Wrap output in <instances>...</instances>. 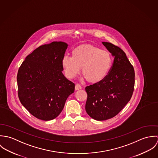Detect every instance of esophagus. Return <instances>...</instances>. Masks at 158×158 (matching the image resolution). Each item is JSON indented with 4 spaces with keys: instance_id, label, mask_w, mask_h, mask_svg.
Listing matches in <instances>:
<instances>
[{
    "instance_id": "1",
    "label": "esophagus",
    "mask_w": 158,
    "mask_h": 158,
    "mask_svg": "<svg viewBox=\"0 0 158 158\" xmlns=\"http://www.w3.org/2000/svg\"><path fill=\"white\" fill-rule=\"evenodd\" d=\"M81 86L80 85H78V84H77L76 85H75V90H79V89H81Z\"/></svg>"
}]
</instances>
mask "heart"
Returning a JSON list of instances; mask_svg holds the SVG:
<instances>
[{
  "instance_id": "b5f03b06",
  "label": "heart",
  "mask_w": 158,
  "mask_h": 158,
  "mask_svg": "<svg viewBox=\"0 0 158 158\" xmlns=\"http://www.w3.org/2000/svg\"><path fill=\"white\" fill-rule=\"evenodd\" d=\"M62 66L69 79L76 77L80 72L88 82L95 84L103 81L108 75L113 63L111 53L89 44L81 45L72 51V57L64 56Z\"/></svg>"
}]
</instances>
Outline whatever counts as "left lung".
<instances>
[{
  "instance_id": "left-lung-1",
  "label": "left lung",
  "mask_w": 158,
  "mask_h": 158,
  "mask_svg": "<svg viewBox=\"0 0 158 158\" xmlns=\"http://www.w3.org/2000/svg\"><path fill=\"white\" fill-rule=\"evenodd\" d=\"M114 57L111 69L101 82L86 86L85 109L91 118L106 120L119 113L130 100L135 87V70L125 53L110 43L102 42Z\"/></svg>"
}]
</instances>
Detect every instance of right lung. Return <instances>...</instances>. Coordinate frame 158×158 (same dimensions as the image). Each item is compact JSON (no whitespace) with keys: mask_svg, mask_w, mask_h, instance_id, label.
Here are the masks:
<instances>
[{"mask_svg":"<svg viewBox=\"0 0 158 158\" xmlns=\"http://www.w3.org/2000/svg\"><path fill=\"white\" fill-rule=\"evenodd\" d=\"M67 43L53 41L36 48L28 55L17 75L18 97L23 106L35 117L50 120L63 111L75 84L62 71V59Z\"/></svg>","mask_w":158,"mask_h":158,"instance_id":"right-lung-1","label":"right lung"}]
</instances>
